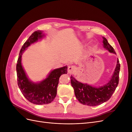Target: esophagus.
Segmentation results:
<instances>
[{
	"instance_id": "1",
	"label": "esophagus",
	"mask_w": 132,
	"mask_h": 132,
	"mask_svg": "<svg viewBox=\"0 0 132 132\" xmlns=\"http://www.w3.org/2000/svg\"><path fill=\"white\" fill-rule=\"evenodd\" d=\"M76 67L74 65H69L68 68V72L69 74H73L75 72Z\"/></svg>"
}]
</instances>
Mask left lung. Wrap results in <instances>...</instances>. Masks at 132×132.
Here are the masks:
<instances>
[{"label": "left lung", "instance_id": "8db88e82", "mask_svg": "<svg viewBox=\"0 0 132 132\" xmlns=\"http://www.w3.org/2000/svg\"><path fill=\"white\" fill-rule=\"evenodd\" d=\"M102 38L103 47L110 52L116 54L107 39L104 37H102ZM119 70L120 64L118 59L116 67L110 80L105 85L98 87L79 82L71 75V84L74 89L76 98L82 104L90 106L99 105L107 101L112 96L118 84Z\"/></svg>", "mask_w": 132, "mask_h": 132}]
</instances>
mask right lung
<instances>
[{"mask_svg":"<svg viewBox=\"0 0 132 132\" xmlns=\"http://www.w3.org/2000/svg\"><path fill=\"white\" fill-rule=\"evenodd\" d=\"M45 36L42 31H35L23 44L20 51L16 64L18 84L24 97L30 102L36 105H45L53 101L56 96L59 79L62 74L67 73V66L55 69L48 77L39 82L30 80L21 64V57L27 48L41 39Z\"/></svg>","mask_w":132,"mask_h":132,"instance_id":"add662e5","label":"right lung"}]
</instances>
